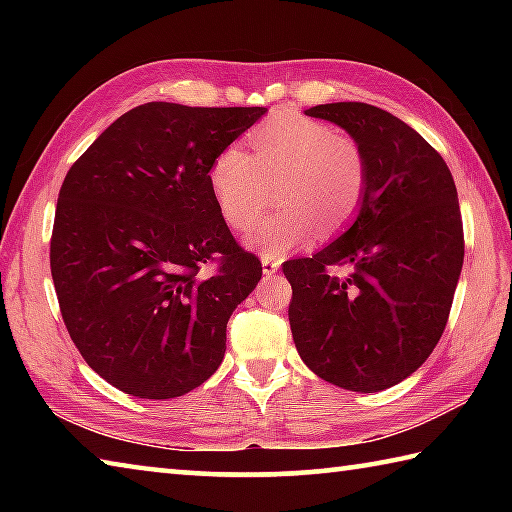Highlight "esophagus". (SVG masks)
Returning a JSON list of instances; mask_svg holds the SVG:
<instances>
[{
  "instance_id": "obj_1",
  "label": "esophagus",
  "mask_w": 512,
  "mask_h": 512,
  "mask_svg": "<svg viewBox=\"0 0 512 512\" xmlns=\"http://www.w3.org/2000/svg\"><path fill=\"white\" fill-rule=\"evenodd\" d=\"M280 264H282L280 257H273V255H264L262 257V271L266 275H273V273L280 271Z\"/></svg>"
}]
</instances>
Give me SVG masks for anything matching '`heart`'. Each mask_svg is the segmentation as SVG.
I'll use <instances>...</instances> for the list:
<instances>
[{
  "mask_svg": "<svg viewBox=\"0 0 512 512\" xmlns=\"http://www.w3.org/2000/svg\"><path fill=\"white\" fill-rule=\"evenodd\" d=\"M250 153L232 144L216 155L210 187L225 223L253 225L273 201L282 210L259 221L248 244L282 255L316 235H334L354 221L368 189L366 153L348 135L296 112L275 115L250 133Z\"/></svg>",
  "mask_w": 512,
  "mask_h": 512,
  "instance_id": "b5f03b06",
  "label": "heart"
}]
</instances>
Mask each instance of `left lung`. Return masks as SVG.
I'll return each mask as SVG.
<instances>
[{
    "label": "left lung",
    "instance_id": "8db88e82",
    "mask_svg": "<svg viewBox=\"0 0 512 512\" xmlns=\"http://www.w3.org/2000/svg\"><path fill=\"white\" fill-rule=\"evenodd\" d=\"M305 115L359 142L368 189L339 239L282 266L291 334L320 379L377 393L413 375L443 336L465 253L456 185L440 153L391 112L339 101ZM341 265L348 276L335 273Z\"/></svg>",
    "mask_w": 512,
    "mask_h": 512
}]
</instances>
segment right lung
<instances>
[{
    "mask_svg": "<svg viewBox=\"0 0 512 512\" xmlns=\"http://www.w3.org/2000/svg\"><path fill=\"white\" fill-rule=\"evenodd\" d=\"M264 112L144 103L67 171L51 277L81 357L119 391L171 400L221 366L228 318L262 264L225 225L210 167Z\"/></svg>",
    "mask_w": 512,
    "mask_h": 512,
    "instance_id": "obj_1",
    "label": "right lung"
}]
</instances>
